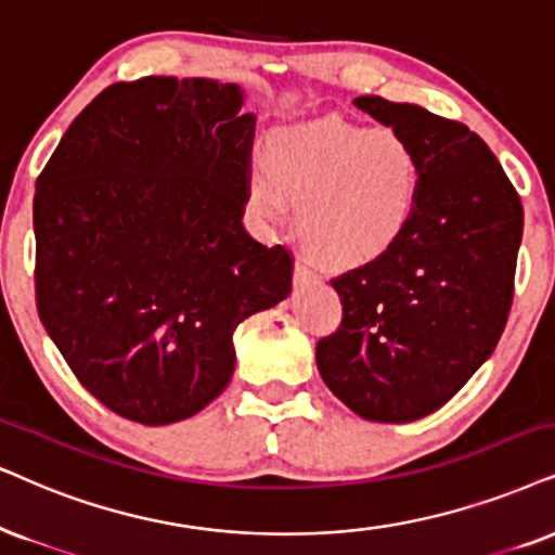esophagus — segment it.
Masks as SVG:
<instances>
[{
	"mask_svg": "<svg viewBox=\"0 0 555 555\" xmlns=\"http://www.w3.org/2000/svg\"><path fill=\"white\" fill-rule=\"evenodd\" d=\"M310 282H314V273L307 269V266L301 263V261L294 263V284L305 286V284H310Z\"/></svg>",
	"mask_w": 555,
	"mask_h": 555,
	"instance_id": "obj_1",
	"label": "esophagus"
}]
</instances>
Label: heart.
<instances>
[{
	"label": "heart",
	"instance_id": "b5f03b06",
	"mask_svg": "<svg viewBox=\"0 0 555 555\" xmlns=\"http://www.w3.org/2000/svg\"><path fill=\"white\" fill-rule=\"evenodd\" d=\"M423 164L404 135L322 117L266 138L245 171V207L261 230L284 225L297 205V235L322 263L350 269L387 256L420 205Z\"/></svg>",
	"mask_w": 555,
	"mask_h": 555
}]
</instances>
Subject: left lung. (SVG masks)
Instances as JSON below:
<instances>
[{
  "label": "left lung",
  "instance_id": "left-lung-1",
  "mask_svg": "<svg viewBox=\"0 0 555 555\" xmlns=\"http://www.w3.org/2000/svg\"><path fill=\"white\" fill-rule=\"evenodd\" d=\"M353 104L410 140L423 189L402 241L333 279L343 322L314 356L322 382L356 415L412 423L443 406L496 348L512 307L522 205L466 125L382 96Z\"/></svg>",
  "mask_w": 555,
  "mask_h": 555
}]
</instances>
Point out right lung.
Listing matches in <instances>:
<instances>
[{"label": "right lung", "mask_w": 555, "mask_h": 555, "mask_svg": "<svg viewBox=\"0 0 555 555\" xmlns=\"http://www.w3.org/2000/svg\"><path fill=\"white\" fill-rule=\"evenodd\" d=\"M217 79L112 83L35 184V301L104 406L196 415L235 371L233 333L292 292V256L243 228L254 112Z\"/></svg>", "instance_id": "1"}]
</instances>
